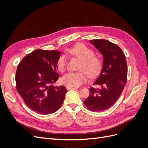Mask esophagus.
Wrapping results in <instances>:
<instances>
[{"label":"esophagus","mask_w":148,"mask_h":148,"mask_svg":"<svg viewBox=\"0 0 148 148\" xmlns=\"http://www.w3.org/2000/svg\"><path fill=\"white\" fill-rule=\"evenodd\" d=\"M66 89L67 90H71V89H74V90H77V89H78V88H71V87H66Z\"/></svg>","instance_id":"34e87169"}]
</instances>
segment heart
<instances>
[{"mask_svg":"<svg viewBox=\"0 0 148 148\" xmlns=\"http://www.w3.org/2000/svg\"><path fill=\"white\" fill-rule=\"evenodd\" d=\"M66 52L80 60L78 72H69L62 77L60 82L68 87H78L86 82V74L88 77L93 78L98 75L101 69L102 61L99 57L94 56L92 49L82 44H78L66 50ZM66 67V59L64 56L59 57L57 61V69L63 73Z\"/></svg>","mask_w":148,"mask_h":148,"instance_id":"heart-1","label":"heart"}]
</instances>
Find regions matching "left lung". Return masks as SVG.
Masks as SVG:
<instances>
[{
  "instance_id": "obj_1",
  "label": "left lung",
  "mask_w": 148,
  "mask_h": 148,
  "mask_svg": "<svg viewBox=\"0 0 148 148\" xmlns=\"http://www.w3.org/2000/svg\"><path fill=\"white\" fill-rule=\"evenodd\" d=\"M90 42L102 55L103 63L100 75L93 83L99 88H89L84 104L89 110L100 112L110 108L119 98L127 83V64L117 44L106 39H93Z\"/></svg>"
}]
</instances>
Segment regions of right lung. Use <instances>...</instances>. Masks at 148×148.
Masks as SVG:
<instances>
[{"instance_id":"right-lung-1","label":"right lung","mask_w":148,"mask_h":148,"mask_svg":"<svg viewBox=\"0 0 148 148\" xmlns=\"http://www.w3.org/2000/svg\"><path fill=\"white\" fill-rule=\"evenodd\" d=\"M59 51L37 49L25 56L18 65L16 85L26 105L35 112L47 115L60 108L67 92L65 86H54L59 78Z\"/></svg>"}]
</instances>
